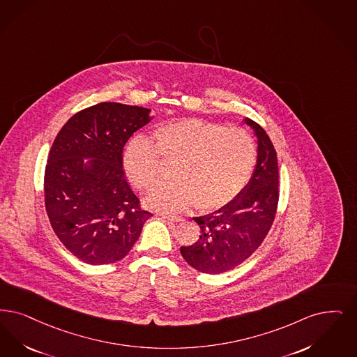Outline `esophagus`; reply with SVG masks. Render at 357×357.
Masks as SVG:
<instances>
[{"mask_svg": "<svg viewBox=\"0 0 357 357\" xmlns=\"http://www.w3.org/2000/svg\"><path fill=\"white\" fill-rule=\"evenodd\" d=\"M160 216L166 220H170V222H175V223H179V222H183L185 219L181 218V216H172V215L160 214Z\"/></svg>", "mask_w": 357, "mask_h": 357, "instance_id": "obj_1", "label": "esophagus"}]
</instances>
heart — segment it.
<instances>
[{"instance_id":"heart-1","label":"heart","mask_w":357,"mask_h":357,"mask_svg":"<svg viewBox=\"0 0 357 357\" xmlns=\"http://www.w3.org/2000/svg\"><path fill=\"white\" fill-rule=\"evenodd\" d=\"M153 139L131 138L122 167L132 185L149 190L160 176L157 157L174 162V181L157 185L146 198L158 211L181 213L192 204L200 211L220 210L242 194L257 166V142L243 128L188 118L158 128Z\"/></svg>"}]
</instances>
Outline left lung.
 <instances>
[{
    "instance_id": "1",
    "label": "left lung",
    "mask_w": 357,
    "mask_h": 357,
    "mask_svg": "<svg viewBox=\"0 0 357 357\" xmlns=\"http://www.w3.org/2000/svg\"><path fill=\"white\" fill-rule=\"evenodd\" d=\"M257 142V166L242 194L229 206L194 218L199 239L181 247L185 261L195 270L218 275L229 271L251 257L264 241L276 214L279 200L278 157L267 132L250 118Z\"/></svg>"
}]
</instances>
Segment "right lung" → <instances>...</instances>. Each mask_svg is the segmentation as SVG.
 <instances>
[{"instance_id": "add662e5", "label": "right lung", "mask_w": 357, "mask_h": 357, "mask_svg": "<svg viewBox=\"0 0 357 357\" xmlns=\"http://www.w3.org/2000/svg\"><path fill=\"white\" fill-rule=\"evenodd\" d=\"M150 109L103 102L59 130L45 169V206L58 239L91 266L126 257L153 214L139 207L122 167L128 138Z\"/></svg>"}]
</instances>
